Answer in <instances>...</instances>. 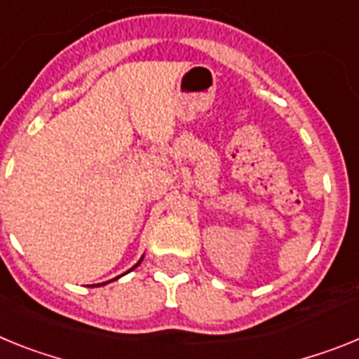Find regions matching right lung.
I'll return each mask as SVG.
<instances>
[{
    "mask_svg": "<svg viewBox=\"0 0 359 359\" xmlns=\"http://www.w3.org/2000/svg\"><path fill=\"white\" fill-rule=\"evenodd\" d=\"M139 264H141V262H139ZM139 264H137V266H139ZM137 266H133V267H132V269H135V267H137ZM117 278H119V276H117ZM114 280H115V278H114ZM106 283H108V282H106ZM99 285H101V283H99Z\"/></svg>",
    "mask_w": 359,
    "mask_h": 359,
    "instance_id": "right-lung-1",
    "label": "right lung"
}]
</instances>
